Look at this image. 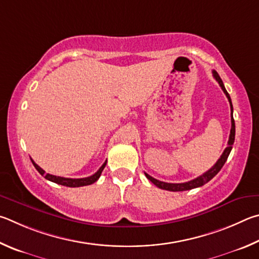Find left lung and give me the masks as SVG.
Masks as SVG:
<instances>
[{
  "label": "left lung",
  "mask_w": 259,
  "mask_h": 259,
  "mask_svg": "<svg viewBox=\"0 0 259 259\" xmlns=\"http://www.w3.org/2000/svg\"><path fill=\"white\" fill-rule=\"evenodd\" d=\"M212 76H214V78L219 81L220 86L223 90V92L225 93L226 98H228L229 102H230V107H231V131H230V138H229V142H228V147L225 148L224 152L222 153V156L219 160L216 161V164L211 167L209 170H207L206 173H203L201 176H199V178L194 179L192 181H189V182H185V183H166V182H161L159 180H156L153 179L152 176H150L147 173H144L147 176L148 180H150L151 182L158 187L159 189L162 190H168V191H187V190H191L194 188H199V187H202L203 184H206L209 182V181L214 178L215 175H217V173L222 169V167L224 166L225 161L228 160V157L230 155L231 150H232V146L234 143V138H235V124H234V119H233V106H232V101H231V98H230V94L228 93V91L225 90V86L223 84V81H222L220 75L217 74V71L212 70Z\"/></svg>",
  "instance_id": "obj_1"
}]
</instances>
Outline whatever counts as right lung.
<instances>
[{
    "mask_svg": "<svg viewBox=\"0 0 259 259\" xmlns=\"http://www.w3.org/2000/svg\"><path fill=\"white\" fill-rule=\"evenodd\" d=\"M31 162H33L34 167H35L36 169H37L38 173L40 175H43L45 179L49 180V181H51V182H53V183H57V184H60V185H65V187H69V188L85 187V185H90V184H93L94 182H97V181L100 178V175H101V173H102L103 168L107 165V161H104L103 165L100 167L97 173L93 174L92 176H89V178H84V179H67V178H61V176H56V175L47 174L42 168H40V167L37 164H35L33 159H31Z\"/></svg>",
    "mask_w": 259,
    "mask_h": 259,
    "instance_id": "right-lung-1",
    "label": "right lung"
}]
</instances>
